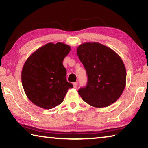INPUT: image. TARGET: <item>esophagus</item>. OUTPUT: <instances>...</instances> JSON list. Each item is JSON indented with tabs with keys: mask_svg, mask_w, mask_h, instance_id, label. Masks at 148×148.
I'll return each mask as SVG.
<instances>
[{
	"mask_svg": "<svg viewBox=\"0 0 148 148\" xmlns=\"http://www.w3.org/2000/svg\"><path fill=\"white\" fill-rule=\"evenodd\" d=\"M73 86L74 88H76L77 86V82H74V83H73Z\"/></svg>",
	"mask_w": 148,
	"mask_h": 148,
	"instance_id": "1",
	"label": "esophagus"
}]
</instances>
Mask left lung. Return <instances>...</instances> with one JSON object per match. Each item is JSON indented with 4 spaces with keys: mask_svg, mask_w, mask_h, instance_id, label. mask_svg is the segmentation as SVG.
Instances as JSON below:
<instances>
[{
    "mask_svg": "<svg viewBox=\"0 0 148 148\" xmlns=\"http://www.w3.org/2000/svg\"><path fill=\"white\" fill-rule=\"evenodd\" d=\"M76 51L88 77L86 87L78 90L80 97L96 108L113 104L126 86V69L121 57L113 49L99 42L82 44Z\"/></svg>",
    "mask_w": 148,
    "mask_h": 148,
    "instance_id": "left-lung-1",
    "label": "left lung"
}]
</instances>
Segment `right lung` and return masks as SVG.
Segmentation results:
<instances>
[{
	"mask_svg": "<svg viewBox=\"0 0 148 148\" xmlns=\"http://www.w3.org/2000/svg\"><path fill=\"white\" fill-rule=\"evenodd\" d=\"M71 47L62 42L47 43L30 56L23 66L21 82L28 99L36 106L51 109L63 102L70 88L62 61Z\"/></svg>",
	"mask_w": 148,
	"mask_h": 148,
	"instance_id": "1",
	"label": "right lung"
}]
</instances>
